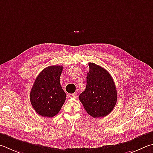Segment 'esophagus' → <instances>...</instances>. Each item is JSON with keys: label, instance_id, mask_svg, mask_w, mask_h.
I'll return each mask as SVG.
<instances>
[{"label": "esophagus", "instance_id": "esophagus-1", "mask_svg": "<svg viewBox=\"0 0 153 153\" xmlns=\"http://www.w3.org/2000/svg\"><path fill=\"white\" fill-rule=\"evenodd\" d=\"M69 97L70 98H77V93H74V94H71L69 95Z\"/></svg>", "mask_w": 153, "mask_h": 153}]
</instances>
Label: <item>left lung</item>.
Wrapping results in <instances>:
<instances>
[{
	"mask_svg": "<svg viewBox=\"0 0 153 153\" xmlns=\"http://www.w3.org/2000/svg\"><path fill=\"white\" fill-rule=\"evenodd\" d=\"M85 90L79 99L89 115L104 117L112 112L117 101V91L111 75L106 69L89 63Z\"/></svg>",
	"mask_w": 153,
	"mask_h": 153,
	"instance_id": "1",
	"label": "left lung"
}]
</instances>
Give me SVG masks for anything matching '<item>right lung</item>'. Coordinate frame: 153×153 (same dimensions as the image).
I'll return each mask as SVG.
<instances>
[{"label": "right lung", "instance_id": "add662e5", "mask_svg": "<svg viewBox=\"0 0 153 153\" xmlns=\"http://www.w3.org/2000/svg\"><path fill=\"white\" fill-rule=\"evenodd\" d=\"M63 66L51 65L40 72L30 93L33 109L43 117H53L59 112L66 99L60 84Z\"/></svg>", "mask_w": 153, "mask_h": 153}]
</instances>
